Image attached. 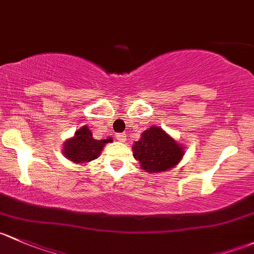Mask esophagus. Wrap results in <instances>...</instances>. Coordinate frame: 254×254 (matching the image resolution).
I'll return each mask as SVG.
<instances>
[{
    "instance_id": "esophagus-1",
    "label": "esophagus",
    "mask_w": 254,
    "mask_h": 254,
    "mask_svg": "<svg viewBox=\"0 0 254 254\" xmlns=\"http://www.w3.org/2000/svg\"><path fill=\"white\" fill-rule=\"evenodd\" d=\"M117 140L120 141V142H125L127 141V136H125V134H117Z\"/></svg>"
}]
</instances>
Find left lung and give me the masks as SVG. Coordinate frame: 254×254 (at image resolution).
<instances>
[{
	"mask_svg": "<svg viewBox=\"0 0 254 254\" xmlns=\"http://www.w3.org/2000/svg\"><path fill=\"white\" fill-rule=\"evenodd\" d=\"M184 154V146L156 125L145 130L140 140L132 146V156L146 173L173 169L180 163Z\"/></svg>",
	"mask_w": 254,
	"mask_h": 254,
	"instance_id": "1",
	"label": "left lung"
}]
</instances>
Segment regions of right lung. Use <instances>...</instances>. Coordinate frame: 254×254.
<instances>
[{
	"mask_svg": "<svg viewBox=\"0 0 254 254\" xmlns=\"http://www.w3.org/2000/svg\"><path fill=\"white\" fill-rule=\"evenodd\" d=\"M112 137L105 140L93 138L91 130L87 125L78 129L73 137H69L63 143V154L66 159L76 164H86V163L98 158L106 143L112 142Z\"/></svg>",
	"mask_w": 254,
	"mask_h": 254,
	"instance_id": "add662e5",
	"label": "right lung"
}]
</instances>
